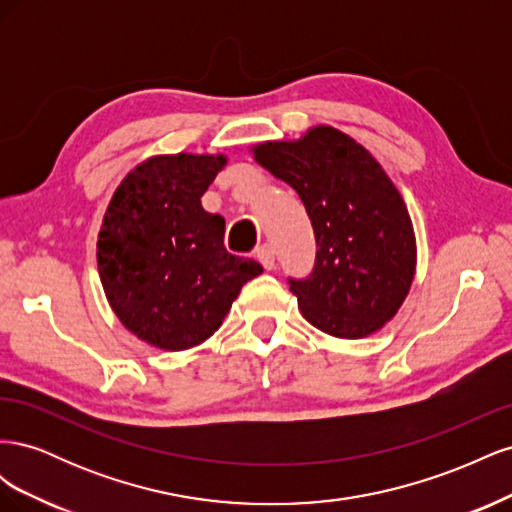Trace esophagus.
Instances as JSON below:
<instances>
[{
	"instance_id": "1",
	"label": "esophagus",
	"mask_w": 512,
	"mask_h": 512,
	"mask_svg": "<svg viewBox=\"0 0 512 512\" xmlns=\"http://www.w3.org/2000/svg\"><path fill=\"white\" fill-rule=\"evenodd\" d=\"M256 258L260 260V265L265 267V269H273L275 267V252H273V247L269 245V243H262L258 250H256Z\"/></svg>"
}]
</instances>
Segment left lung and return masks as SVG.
I'll use <instances>...</instances> for the list:
<instances>
[{"mask_svg": "<svg viewBox=\"0 0 512 512\" xmlns=\"http://www.w3.org/2000/svg\"><path fill=\"white\" fill-rule=\"evenodd\" d=\"M254 158L297 190L316 237L314 269L288 277L316 329L359 339L389 322L410 290L414 230L404 198L354 138L329 126L294 143H262Z\"/></svg>", "mask_w": 512, "mask_h": 512, "instance_id": "8db88e82", "label": "left lung"}]
</instances>
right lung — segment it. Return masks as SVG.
I'll return each instance as SVG.
<instances>
[{
    "label": "right lung",
    "mask_w": 512,
    "mask_h": 512,
    "mask_svg": "<svg viewBox=\"0 0 512 512\" xmlns=\"http://www.w3.org/2000/svg\"><path fill=\"white\" fill-rule=\"evenodd\" d=\"M224 156H160L121 181L98 235L100 280L113 312L143 342L185 350L220 329L243 284L262 273L224 247V218L200 196Z\"/></svg>",
    "instance_id": "add662e5"
}]
</instances>
